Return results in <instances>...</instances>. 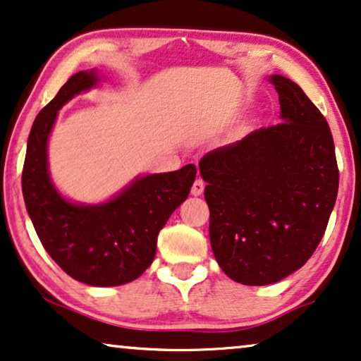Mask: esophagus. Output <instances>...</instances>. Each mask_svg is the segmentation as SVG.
Here are the masks:
<instances>
[{
    "label": "esophagus",
    "instance_id": "esophagus-1",
    "mask_svg": "<svg viewBox=\"0 0 361 361\" xmlns=\"http://www.w3.org/2000/svg\"><path fill=\"white\" fill-rule=\"evenodd\" d=\"M204 189H205V182L202 180V179H195L190 192H192V195H194V197H199V195H202V192H204Z\"/></svg>",
    "mask_w": 361,
    "mask_h": 361
}]
</instances>
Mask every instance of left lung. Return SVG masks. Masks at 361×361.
<instances>
[{"label":"left lung","mask_w":361,"mask_h":361,"mask_svg":"<svg viewBox=\"0 0 361 361\" xmlns=\"http://www.w3.org/2000/svg\"><path fill=\"white\" fill-rule=\"evenodd\" d=\"M284 123L259 128L199 162L210 245L236 283L266 286L302 268L327 228L338 192L329 123L298 83L271 75Z\"/></svg>","instance_id":"8db88e82"}]
</instances>
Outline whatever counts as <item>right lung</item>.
<instances>
[{
	"mask_svg": "<svg viewBox=\"0 0 361 361\" xmlns=\"http://www.w3.org/2000/svg\"><path fill=\"white\" fill-rule=\"evenodd\" d=\"M100 80L95 68L78 72L42 108L29 133L21 180L27 214L51 258L71 278L110 288L135 281L149 268L157 235L189 197L197 169L187 164L179 171L137 176L102 204L66 199L49 174V136L59 110Z\"/></svg>",
	"mask_w": 361,
	"mask_h": 361,
	"instance_id": "obj_1",
	"label": "right lung"
}]
</instances>
